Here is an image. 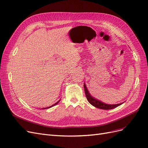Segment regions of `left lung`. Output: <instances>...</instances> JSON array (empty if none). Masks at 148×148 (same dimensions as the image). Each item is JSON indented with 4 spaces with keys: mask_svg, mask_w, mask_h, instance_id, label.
<instances>
[{
    "mask_svg": "<svg viewBox=\"0 0 148 148\" xmlns=\"http://www.w3.org/2000/svg\"><path fill=\"white\" fill-rule=\"evenodd\" d=\"M84 90H85V95H86L87 99L88 100V101L92 104V106L96 107L97 108H99L101 109H111L115 108L121 105V104L123 103H120V104H108L106 103H104L102 101H100L99 100L97 99L96 98H94L92 96H91V95L88 92V90L87 88L86 85L84 84Z\"/></svg>",
    "mask_w": 148,
    "mask_h": 148,
    "instance_id": "obj_1",
    "label": "left lung"
}]
</instances>
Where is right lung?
Instances as JSON below:
<instances>
[{"instance_id":"add662e5","label":"right lung","mask_w":148,"mask_h":148,"mask_svg":"<svg viewBox=\"0 0 148 148\" xmlns=\"http://www.w3.org/2000/svg\"><path fill=\"white\" fill-rule=\"evenodd\" d=\"M60 101H58V102H56L55 104H53V105H52V106H50V107H48V108H46V109L47 108H51V107H53V106H55V105H56V104H58L59 102H60ZM44 109H45V108H44Z\"/></svg>"}]
</instances>
